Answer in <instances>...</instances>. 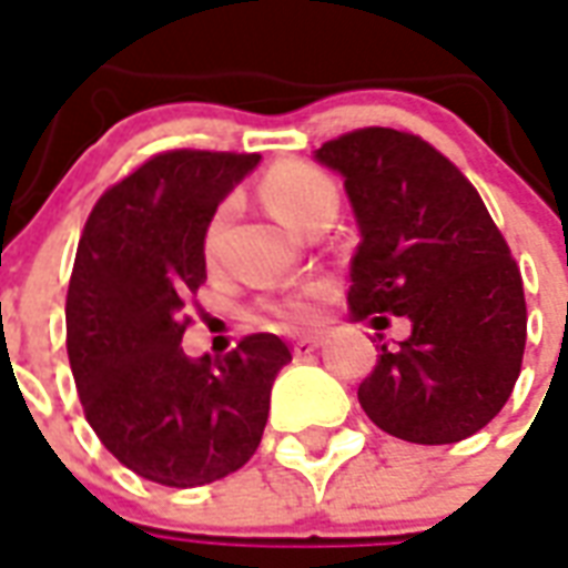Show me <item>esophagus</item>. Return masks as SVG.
Instances as JSON below:
<instances>
[{
	"instance_id": "esophagus-1",
	"label": "esophagus",
	"mask_w": 568,
	"mask_h": 568,
	"mask_svg": "<svg viewBox=\"0 0 568 568\" xmlns=\"http://www.w3.org/2000/svg\"><path fill=\"white\" fill-rule=\"evenodd\" d=\"M322 339L325 337H318V334H310V337H297L295 339V355L301 358V355H310V352H316L318 346H322Z\"/></svg>"
}]
</instances>
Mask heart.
<instances>
[{
  "label": "heart",
  "mask_w": 568,
  "mask_h": 568,
  "mask_svg": "<svg viewBox=\"0 0 568 568\" xmlns=\"http://www.w3.org/2000/svg\"><path fill=\"white\" fill-rule=\"evenodd\" d=\"M262 195L295 229H306L316 216L337 213L339 207L337 183L327 178L322 168L313 165V162H304V159H283V162L267 168V174L262 180ZM229 216V201L213 210L207 229H204V252L207 255L220 250L222 231H225ZM325 295L327 285H301L295 292L271 297L264 304V313H271L273 318H280L285 325H310V322H316L318 304L325 301Z\"/></svg>",
  "instance_id": "1"
}]
</instances>
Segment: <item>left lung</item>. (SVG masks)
<instances>
[{"instance_id": "8db88e82", "label": "left lung", "mask_w": 568, "mask_h": 568, "mask_svg": "<svg viewBox=\"0 0 568 568\" xmlns=\"http://www.w3.org/2000/svg\"><path fill=\"white\" fill-rule=\"evenodd\" d=\"M316 155L346 178L361 229L352 313L376 327L413 322L361 382L364 413L406 443L478 434L511 397L527 343L524 280L503 231L460 168L418 134L367 125Z\"/></svg>"}]
</instances>
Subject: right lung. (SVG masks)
Segmentation results:
<instances>
[{"label": "right lung", "instance_id": "add662e5", "mask_svg": "<svg viewBox=\"0 0 568 568\" xmlns=\"http://www.w3.org/2000/svg\"><path fill=\"white\" fill-rule=\"evenodd\" d=\"M255 165L258 153H155L104 189L83 225L65 295L78 397L104 448L155 485L237 473L292 361L276 334H250L225 358H189L180 346L207 280L204 229Z\"/></svg>", "mask_w": 568, "mask_h": 568}]
</instances>
